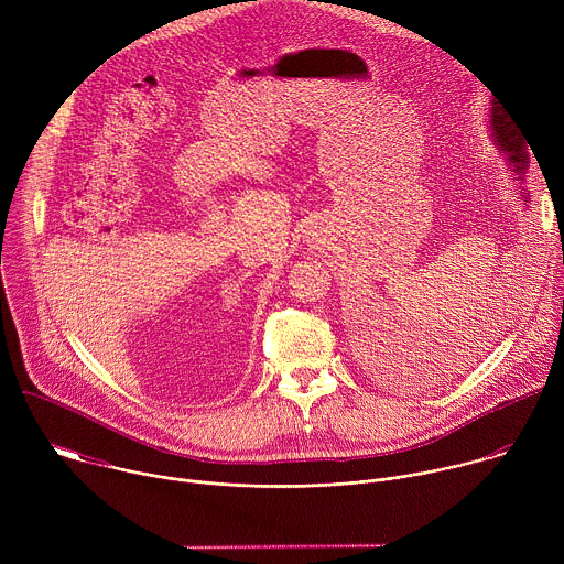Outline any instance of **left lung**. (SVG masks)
Segmentation results:
<instances>
[{
  "label": "left lung",
  "mask_w": 564,
  "mask_h": 564,
  "mask_svg": "<svg viewBox=\"0 0 564 564\" xmlns=\"http://www.w3.org/2000/svg\"><path fill=\"white\" fill-rule=\"evenodd\" d=\"M491 131H494V142L500 147V151L507 155V160H509V165H511V170H513V174L520 178V181H524V174H527V167H529V153H527V142H524V138L520 135V131L513 127V122L511 120H507V113H502V109L498 107V102L494 100V105H491ZM524 194V192H522ZM479 326V324H477ZM390 333V330H388ZM399 337H404V335H383V341H379L377 339V346H375V359H377V364H381L379 368H383V370H388V375H392V377H411V379H417L420 381V377L426 372V368H431V370H435L442 361H444V355H440V348L433 352V359H431V352H426L430 355L429 358L420 357V364H417V352H415V357H413V352H406V350H413V346H406L404 344V339H399ZM381 345L382 348L379 349L378 346ZM448 350V348H446ZM411 354L412 358H415L416 361L412 362L411 367H420L421 370L415 373L406 370V376H401L400 373L403 370L404 362H408V355ZM422 355V352H420ZM437 356L438 359L435 360L434 357ZM431 362V367H422L421 364ZM409 368V367H406ZM402 371L399 373L398 370Z\"/></svg>",
  "instance_id": "8db88e82"
}]
</instances>
